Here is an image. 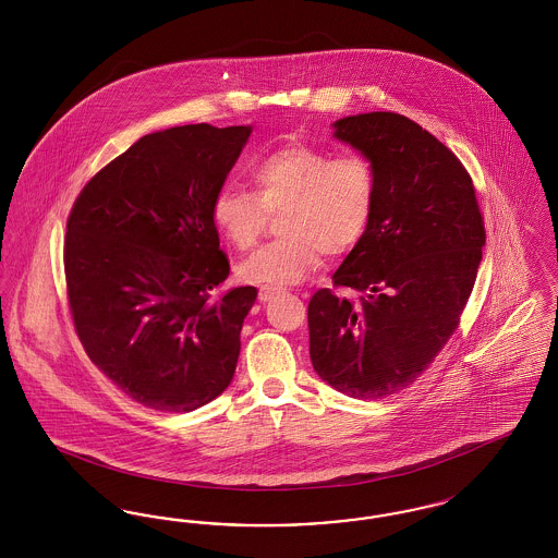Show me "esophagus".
<instances>
[{"instance_id":"esophagus-1","label":"esophagus","mask_w":558,"mask_h":558,"mask_svg":"<svg viewBox=\"0 0 558 558\" xmlns=\"http://www.w3.org/2000/svg\"><path fill=\"white\" fill-rule=\"evenodd\" d=\"M278 289H274V287H264L262 291H259V301L262 303H267V301H271L276 294H278Z\"/></svg>"}]
</instances>
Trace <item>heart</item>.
<instances>
[{
	"label": "heart",
	"instance_id": "heart-1",
	"mask_svg": "<svg viewBox=\"0 0 558 558\" xmlns=\"http://www.w3.org/2000/svg\"><path fill=\"white\" fill-rule=\"evenodd\" d=\"M255 194L221 187L213 198L217 230L234 248L248 251L280 213L282 234L240 266L253 284L287 287L303 280L326 255L351 251L368 230L376 205V173L362 155L332 157L310 144H287L251 169Z\"/></svg>",
	"mask_w": 558,
	"mask_h": 558
}]
</instances>
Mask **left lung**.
Listing matches in <instances>:
<instances>
[{"instance_id":"1","label":"left lung","mask_w":558,"mask_h":558,"mask_svg":"<svg viewBox=\"0 0 558 558\" xmlns=\"http://www.w3.org/2000/svg\"><path fill=\"white\" fill-rule=\"evenodd\" d=\"M371 160L376 205L366 234L307 307L310 357L332 389L383 399L412 385L448 343L471 296L485 230L471 175L435 135L396 112L332 123Z\"/></svg>"}]
</instances>
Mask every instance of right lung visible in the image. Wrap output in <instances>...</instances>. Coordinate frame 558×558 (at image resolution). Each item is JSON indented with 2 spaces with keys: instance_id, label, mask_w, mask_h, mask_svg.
Returning a JSON list of instances; mask_svg holds the SVG:
<instances>
[{
  "instance_id": "1",
  "label": "right lung",
  "mask_w": 558,
  "mask_h": 558,
  "mask_svg": "<svg viewBox=\"0 0 558 558\" xmlns=\"http://www.w3.org/2000/svg\"><path fill=\"white\" fill-rule=\"evenodd\" d=\"M251 132L148 133L89 180L69 215L64 271L81 343L146 408L192 412L234 378L257 289L213 299L230 264L211 207Z\"/></svg>"
}]
</instances>
